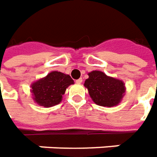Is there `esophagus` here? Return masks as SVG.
<instances>
[{
	"label": "esophagus",
	"mask_w": 157,
	"mask_h": 157,
	"mask_svg": "<svg viewBox=\"0 0 157 157\" xmlns=\"http://www.w3.org/2000/svg\"><path fill=\"white\" fill-rule=\"evenodd\" d=\"M82 82H83V79H82V78H78V79H77L76 80L77 84H81Z\"/></svg>",
	"instance_id": "34e87169"
}]
</instances>
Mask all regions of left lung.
Segmentation results:
<instances>
[{
    "instance_id": "obj_1",
    "label": "left lung",
    "mask_w": 157,
    "mask_h": 157,
    "mask_svg": "<svg viewBox=\"0 0 157 157\" xmlns=\"http://www.w3.org/2000/svg\"><path fill=\"white\" fill-rule=\"evenodd\" d=\"M88 75L84 85L96 104L110 108L121 102L126 92L123 81L107 76L101 71H92Z\"/></svg>"
}]
</instances>
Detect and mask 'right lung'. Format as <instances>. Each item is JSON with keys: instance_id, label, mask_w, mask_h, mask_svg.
<instances>
[{"instance_id": "1", "label": "right lung", "mask_w": 157, "mask_h": 157, "mask_svg": "<svg viewBox=\"0 0 157 157\" xmlns=\"http://www.w3.org/2000/svg\"><path fill=\"white\" fill-rule=\"evenodd\" d=\"M74 82L68 74L54 71L31 85L33 100L38 105L50 108L59 104L62 96L70 85Z\"/></svg>"}]
</instances>
